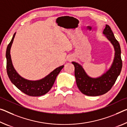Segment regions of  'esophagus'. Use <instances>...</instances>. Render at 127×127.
I'll use <instances>...</instances> for the list:
<instances>
[{
  "label": "esophagus",
  "mask_w": 127,
  "mask_h": 127,
  "mask_svg": "<svg viewBox=\"0 0 127 127\" xmlns=\"http://www.w3.org/2000/svg\"><path fill=\"white\" fill-rule=\"evenodd\" d=\"M67 59H68V61L72 62V60H73L74 59V58H73V56L70 55V56H68V58H67Z\"/></svg>",
  "instance_id": "obj_1"
}]
</instances>
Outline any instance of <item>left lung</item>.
Returning a JSON list of instances; mask_svg holds the SVG:
<instances>
[{"label":"left lung","mask_w":127,"mask_h":127,"mask_svg":"<svg viewBox=\"0 0 127 127\" xmlns=\"http://www.w3.org/2000/svg\"><path fill=\"white\" fill-rule=\"evenodd\" d=\"M103 33L113 45L115 50L113 62L106 73L97 78L90 77L80 64L72 62L74 66V76L77 87L82 93L88 96L101 95L108 92L114 85L122 71V60L119 43L108 25H106Z\"/></svg>","instance_id":"8db88e82"}]
</instances>
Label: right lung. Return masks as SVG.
I'll return each instance as SVG.
<instances>
[{
	"mask_svg": "<svg viewBox=\"0 0 127 127\" xmlns=\"http://www.w3.org/2000/svg\"><path fill=\"white\" fill-rule=\"evenodd\" d=\"M16 33L14 34L11 42L7 46L6 51L7 72L9 80L19 90L27 95L32 96L43 95L49 92L53 86L58 74L63 69L64 65L56 68L45 77L36 81H31L22 77L18 74L13 67L12 62L10 50L12 45Z\"/></svg>",
	"mask_w": 127,
	"mask_h": 127,
	"instance_id": "right-lung-1",
	"label": "right lung"
}]
</instances>
